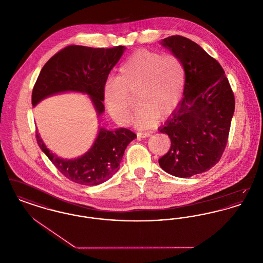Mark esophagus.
I'll list each match as a JSON object with an SVG mask.
<instances>
[{"label": "esophagus", "instance_id": "1", "mask_svg": "<svg viewBox=\"0 0 263 263\" xmlns=\"http://www.w3.org/2000/svg\"><path fill=\"white\" fill-rule=\"evenodd\" d=\"M137 135L138 137L148 138L150 137L151 133L150 132H138Z\"/></svg>", "mask_w": 263, "mask_h": 263}]
</instances>
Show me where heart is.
<instances>
[{
	"instance_id": "1",
	"label": "heart",
	"mask_w": 263,
	"mask_h": 263,
	"mask_svg": "<svg viewBox=\"0 0 263 263\" xmlns=\"http://www.w3.org/2000/svg\"><path fill=\"white\" fill-rule=\"evenodd\" d=\"M185 71L175 56H163L154 51H137L119 70L115 79H108L102 88L103 101L113 121L126 125L130 120L131 100L137 93L139 109L132 121L147 129L174 112L182 99Z\"/></svg>"
}]
</instances>
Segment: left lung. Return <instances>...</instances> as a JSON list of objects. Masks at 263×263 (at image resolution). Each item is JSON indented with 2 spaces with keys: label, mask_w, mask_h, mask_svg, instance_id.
<instances>
[{
  "label": "left lung",
  "mask_w": 263,
  "mask_h": 263,
  "mask_svg": "<svg viewBox=\"0 0 263 263\" xmlns=\"http://www.w3.org/2000/svg\"><path fill=\"white\" fill-rule=\"evenodd\" d=\"M161 44L182 63L185 87L183 99L159 128L172 143L159 164L170 175L190 177L209 171L221 159L235 98L221 65L197 43L173 35Z\"/></svg>",
  "instance_id": "left-lung-1"
}]
</instances>
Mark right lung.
Masks as SVG:
<instances>
[{"label":"right lung","mask_w":263,"mask_h":263,"mask_svg":"<svg viewBox=\"0 0 263 263\" xmlns=\"http://www.w3.org/2000/svg\"><path fill=\"white\" fill-rule=\"evenodd\" d=\"M125 49V46L108 49L67 46L41 69L32 90V105L59 93H84L88 96L100 123L104 112L103 85ZM136 137L126 128L108 130L100 125L98 136L87 153L76 159H64L49 150L36 132L39 148L58 171L70 180L84 185H98L111 178L120 167L126 147Z\"/></svg>","instance_id":"1"}]
</instances>
